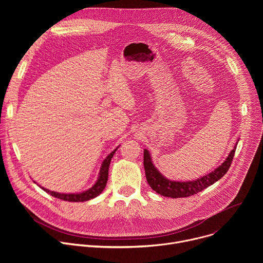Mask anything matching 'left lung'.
I'll use <instances>...</instances> for the list:
<instances>
[{"label":"left lung","mask_w":263,"mask_h":263,"mask_svg":"<svg viewBox=\"0 0 263 263\" xmlns=\"http://www.w3.org/2000/svg\"><path fill=\"white\" fill-rule=\"evenodd\" d=\"M235 149H236V145L229 153L227 159L210 174L203 176L195 181L179 182V181H171L166 179L163 175H161L153 164L148 151L144 148L143 165H144L146 181L153 191H155L157 194L163 197H168L173 199L191 197L193 195H196L204 191L208 186L212 185L213 183L218 181L222 176H224V174L228 172L229 167L231 166V163L235 154Z\"/></svg>","instance_id":"8db88e82"}]
</instances>
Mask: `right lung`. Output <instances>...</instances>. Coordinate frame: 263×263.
Returning <instances> with one entry per match:
<instances>
[{
	"label": "right lung",
	"instance_id": "add662e5",
	"mask_svg": "<svg viewBox=\"0 0 263 263\" xmlns=\"http://www.w3.org/2000/svg\"><path fill=\"white\" fill-rule=\"evenodd\" d=\"M117 149H118V147L116 149H114V151H112L106 157V159L103 161L101 171H100V176H99L97 182L95 183V185L92 187H90L89 190H87L83 193H79V194H60V193H56V192H51L47 189H44V187H42V189L45 192H47L48 194H50L52 197L63 200V201H67V202H85V201H88V200H91V199L98 197L105 189L106 183L108 181V171H109L110 161H111V158L114 157Z\"/></svg>",
	"mask_w": 263,
	"mask_h": 263
}]
</instances>
